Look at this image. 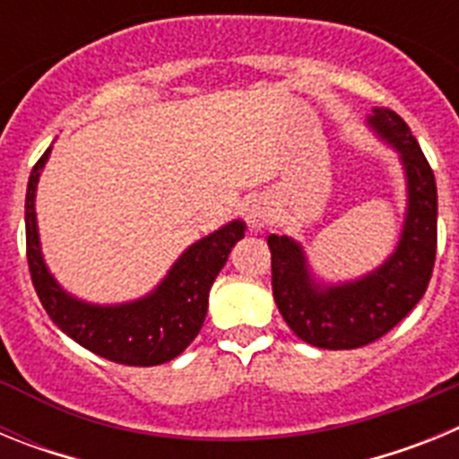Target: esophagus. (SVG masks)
<instances>
[{
  "label": "esophagus",
  "mask_w": 459,
  "mask_h": 459,
  "mask_svg": "<svg viewBox=\"0 0 459 459\" xmlns=\"http://www.w3.org/2000/svg\"><path fill=\"white\" fill-rule=\"evenodd\" d=\"M248 222L255 230H259V227H264L266 222H269V213H266V209H262V206H253V209L248 211Z\"/></svg>",
  "instance_id": "34e87169"
}]
</instances>
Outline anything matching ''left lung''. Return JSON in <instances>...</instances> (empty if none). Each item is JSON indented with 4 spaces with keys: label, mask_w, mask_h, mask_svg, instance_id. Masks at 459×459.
Masks as SVG:
<instances>
[{
    "label": "left lung",
    "mask_w": 459,
    "mask_h": 459,
    "mask_svg": "<svg viewBox=\"0 0 459 459\" xmlns=\"http://www.w3.org/2000/svg\"><path fill=\"white\" fill-rule=\"evenodd\" d=\"M397 152L409 181V213L400 246L386 264L359 282L319 290L299 243L271 234V287L287 326L322 350H356L386 335L423 299L437 257V184L409 126L393 109L370 117Z\"/></svg>",
    "instance_id": "left-lung-1"
}]
</instances>
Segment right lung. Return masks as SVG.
Masks as SVG:
<instances>
[{
	"label": "right lung",
	"mask_w": 459,
	"mask_h": 459,
	"mask_svg": "<svg viewBox=\"0 0 459 459\" xmlns=\"http://www.w3.org/2000/svg\"><path fill=\"white\" fill-rule=\"evenodd\" d=\"M48 153L50 149L36 160L30 174L24 200V237L31 282L50 319L84 350L121 366L149 368L177 359L200 333L211 285L225 266L234 243L243 237L246 225L241 221L230 222L190 246L147 299L117 307L87 306L56 287L40 257L34 195Z\"/></svg>",
	"instance_id": "1"
}]
</instances>
